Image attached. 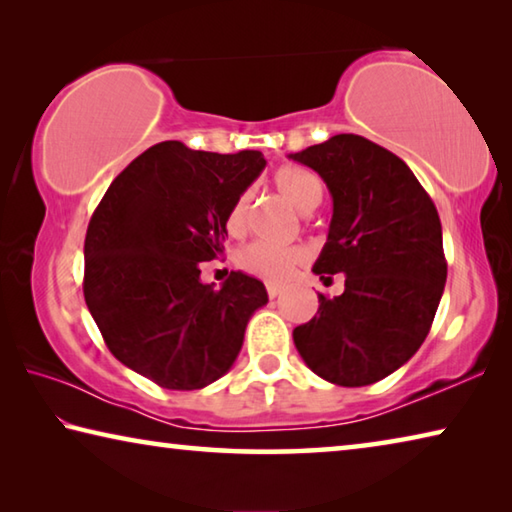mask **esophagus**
<instances>
[{
	"mask_svg": "<svg viewBox=\"0 0 512 512\" xmlns=\"http://www.w3.org/2000/svg\"><path fill=\"white\" fill-rule=\"evenodd\" d=\"M266 293L268 298H277L282 293V287H277V284H266Z\"/></svg>",
	"mask_w": 512,
	"mask_h": 512,
	"instance_id": "esophagus-1",
	"label": "esophagus"
}]
</instances>
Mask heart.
<instances>
[{"label": "heart", "mask_w": 512, "mask_h": 512, "mask_svg": "<svg viewBox=\"0 0 512 512\" xmlns=\"http://www.w3.org/2000/svg\"><path fill=\"white\" fill-rule=\"evenodd\" d=\"M273 185L298 212L309 214L323 201V183L316 173L302 167H280L273 173ZM250 214V192H241L235 203L225 214V230L230 235H241L248 225ZM305 262V250L296 246H268V244H250L239 250L237 264L246 273L262 277L271 284H280L289 280L291 273Z\"/></svg>", "instance_id": "obj_1"}]
</instances>
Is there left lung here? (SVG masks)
<instances>
[{"mask_svg": "<svg viewBox=\"0 0 512 512\" xmlns=\"http://www.w3.org/2000/svg\"><path fill=\"white\" fill-rule=\"evenodd\" d=\"M291 160L332 194L334 214L314 273H345L336 298L318 293L316 316L293 343L318 377L368 386L404 366L427 339L447 280L438 210L404 160L361 135L329 137Z\"/></svg>", "mask_w": 512, "mask_h": 512, "instance_id": "8db88e82", "label": "left lung"}]
</instances>
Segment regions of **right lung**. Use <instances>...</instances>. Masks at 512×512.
<instances>
[{
	"label": "right lung",
	"instance_id": "add662e5",
	"mask_svg": "<svg viewBox=\"0 0 512 512\" xmlns=\"http://www.w3.org/2000/svg\"><path fill=\"white\" fill-rule=\"evenodd\" d=\"M259 151L230 155L160 142L112 180L85 235L83 296L115 357L169 391H196L235 363L264 284L232 271L221 289L201 262L223 255L225 214L264 169Z\"/></svg>",
	"mask_w": 512,
	"mask_h": 512
}]
</instances>
